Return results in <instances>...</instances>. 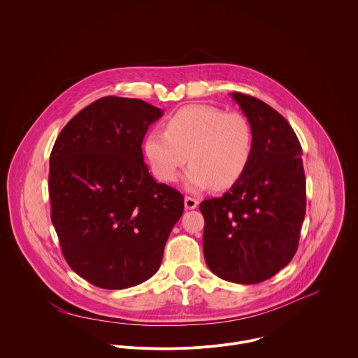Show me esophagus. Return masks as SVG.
Segmentation results:
<instances>
[{
	"label": "esophagus",
	"instance_id": "1",
	"mask_svg": "<svg viewBox=\"0 0 358 358\" xmlns=\"http://www.w3.org/2000/svg\"><path fill=\"white\" fill-rule=\"evenodd\" d=\"M197 204H199V201L196 199L189 197V196L185 197V207H186V210H194L197 207Z\"/></svg>",
	"mask_w": 358,
	"mask_h": 358
}]
</instances>
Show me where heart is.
Returning <instances> with one entry per match:
<instances>
[{"instance_id": "b5f03b06", "label": "heart", "mask_w": 358, "mask_h": 358, "mask_svg": "<svg viewBox=\"0 0 358 358\" xmlns=\"http://www.w3.org/2000/svg\"><path fill=\"white\" fill-rule=\"evenodd\" d=\"M154 175L175 182L179 171L192 162L185 183L190 190L213 186L217 190L235 185L253 152V131L238 112L190 105L179 109L166 123V131L154 130L144 141Z\"/></svg>"}]
</instances>
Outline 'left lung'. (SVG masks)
<instances>
[{"instance_id":"1","label":"left lung","mask_w":358,"mask_h":358,"mask_svg":"<svg viewBox=\"0 0 358 358\" xmlns=\"http://www.w3.org/2000/svg\"><path fill=\"white\" fill-rule=\"evenodd\" d=\"M231 98L252 126L253 152L222 197L201 201L203 252L220 278L256 284L285 267L296 252L306 206L302 148L271 106L239 92Z\"/></svg>"}]
</instances>
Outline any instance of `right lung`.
<instances>
[{
	"mask_svg": "<svg viewBox=\"0 0 358 358\" xmlns=\"http://www.w3.org/2000/svg\"><path fill=\"white\" fill-rule=\"evenodd\" d=\"M162 116L144 101L105 96L76 115L52 150V222L70 267L96 287L152 277L183 214V196L144 164V136Z\"/></svg>",
	"mask_w": 358,
	"mask_h": 358,
	"instance_id": "obj_1",
	"label": "right lung"
}]
</instances>
